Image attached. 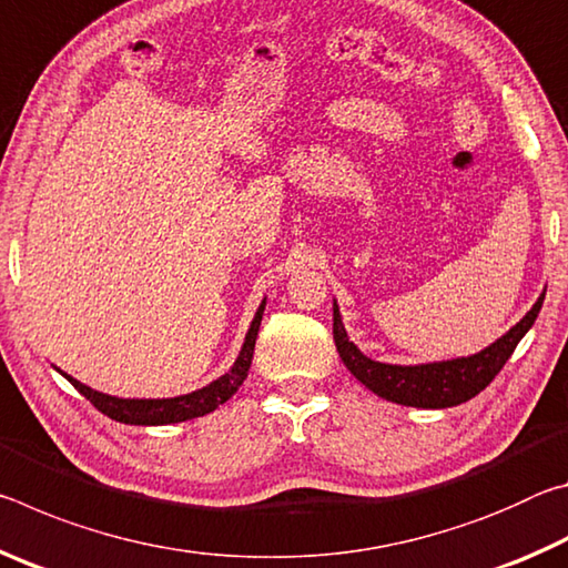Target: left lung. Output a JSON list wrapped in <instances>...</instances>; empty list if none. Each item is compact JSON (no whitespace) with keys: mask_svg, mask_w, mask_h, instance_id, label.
<instances>
[{"mask_svg":"<svg viewBox=\"0 0 568 568\" xmlns=\"http://www.w3.org/2000/svg\"><path fill=\"white\" fill-rule=\"evenodd\" d=\"M544 295L546 291L538 295L531 311H528L511 331L480 353L468 355V358L420 365H390L371 361L368 355H363L358 351V345L348 341V333H345L341 321V311L335 303L333 341L345 363V368H348L365 388L376 393V396L413 408H450L478 396V393L498 376V371L504 368L506 361L511 358V353L516 351L518 341H521L528 328L534 325L536 315L544 305Z\"/></svg>","mask_w":568,"mask_h":568,"instance_id":"1","label":"left lung"}]
</instances>
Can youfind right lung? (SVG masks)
<instances>
[{
    "label": "right lung",
    "mask_w": 568,
    "mask_h": 568,
    "mask_svg": "<svg viewBox=\"0 0 568 568\" xmlns=\"http://www.w3.org/2000/svg\"><path fill=\"white\" fill-rule=\"evenodd\" d=\"M263 311H265V301L257 307L253 323H250L247 335L243 348H240L237 361L233 363L225 376H220L217 381L210 383V386L185 393V396L178 398H118V396H108V393L92 390L84 383L74 381L72 376H62L72 383V386L88 398L94 408L102 410L104 416L120 423H130V426H165V423H180V420H190L197 416H205V413L215 410L217 406L233 396V393L243 386V381L247 378L250 363H253V351H255V338L257 331H261V321H263Z\"/></svg>",
    "instance_id": "obj_1"
}]
</instances>
